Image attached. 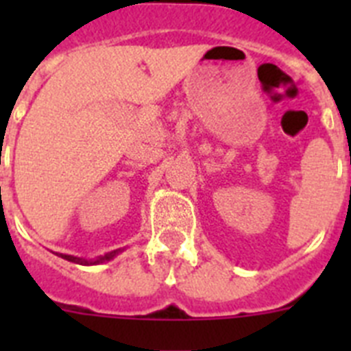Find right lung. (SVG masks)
Returning <instances> with one entry per match:
<instances>
[{"mask_svg":"<svg viewBox=\"0 0 351 351\" xmlns=\"http://www.w3.org/2000/svg\"><path fill=\"white\" fill-rule=\"evenodd\" d=\"M121 251L123 250H114V251H110V253H105L104 256H96V258H93V260L80 258V256H73V255H64V253H56V255L61 256V258H64V260H68V262L79 263V265H96V263H105V262H108V260H112L114 256L119 255Z\"/></svg>","mask_w":351,"mask_h":351,"instance_id":"1","label":"right lung"}]
</instances>
